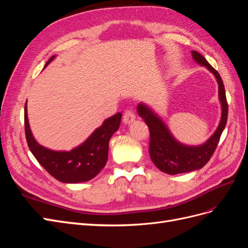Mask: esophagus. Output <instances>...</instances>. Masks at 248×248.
Returning a JSON list of instances; mask_svg holds the SVG:
<instances>
[{"label":"esophagus","instance_id":"obj_1","mask_svg":"<svg viewBox=\"0 0 248 248\" xmlns=\"http://www.w3.org/2000/svg\"><path fill=\"white\" fill-rule=\"evenodd\" d=\"M136 119V115H134V111L131 108H127L123 115V122L125 124L131 123L133 120Z\"/></svg>","mask_w":248,"mask_h":248}]
</instances>
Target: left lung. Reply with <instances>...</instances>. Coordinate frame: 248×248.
I'll list each match as a JSON object with an SVG mask.
<instances>
[{"instance_id": "8db88e82", "label": "left lung", "mask_w": 248, "mask_h": 248, "mask_svg": "<svg viewBox=\"0 0 248 248\" xmlns=\"http://www.w3.org/2000/svg\"><path fill=\"white\" fill-rule=\"evenodd\" d=\"M192 58L198 64L205 66L209 71L214 74L217 82H218V95L222 108L220 123L213 136L205 144L194 147L180 144L171 136L167 125L162 122L159 117H157L145 104L140 103L138 107L139 115L145 120L150 130L149 153L151 160L157 169L169 175L188 172L204 167L211 158L217 145H218L220 136L228 120L229 107L226 90H224L219 73L198 51L192 50Z\"/></svg>"}]
</instances>
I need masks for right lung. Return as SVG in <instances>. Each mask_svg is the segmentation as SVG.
Listing matches in <instances>:
<instances>
[{
    "instance_id": "1",
    "label": "right lung",
    "mask_w": 248,
    "mask_h": 248,
    "mask_svg": "<svg viewBox=\"0 0 248 248\" xmlns=\"http://www.w3.org/2000/svg\"><path fill=\"white\" fill-rule=\"evenodd\" d=\"M55 59L52 56L46 67ZM122 114L118 112L107 119L81 145L71 151H54L39 145L30 129L25 106V131L28 146L41 166L58 181L80 183L93 179L99 174L108 161V141L121 123Z\"/></svg>"
}]
</instances>
